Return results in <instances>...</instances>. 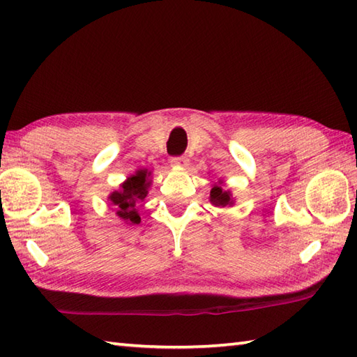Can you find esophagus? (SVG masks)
Instances as JSON below:
<instances>
[{
  "instance_id": "esophagus-1",
  "label": "esophagus",
  "mask_w": 357,
  "mask_h": 357,
  "mask_svg": "<svg viewBox=\"0 0 357 357\" xmlns=\"http://www.w3.org/2000/svg\"><path fill=\"white\" fill-rule=\"evenodd\" d=\"M170 164L173 167H185L188 164V158L187 156H174L170 159Z\"/></svg>"
}]
</instances>
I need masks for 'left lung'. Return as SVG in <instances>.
Returning a JSON list of instances; mask_svg holds the SVG:
<instances>
[{"instance_id": "left-lung-1", "label": "left lung", "mask_w": 357, "mask_h": 357, "mask_svg": "<svg viewBox=\"0 0 357 357\" xmlns=\"http://www.w3.org/2000/svg\"><path fill=\"white\" fill-rule=\"evenodd\" d=\"M210 201L218 207H225L229 204H233L230 199V192H224L221 185H215L210 192Z\"/></svg>"}]
</instances>
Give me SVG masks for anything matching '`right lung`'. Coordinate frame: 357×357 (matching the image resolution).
I'll list each match as a JSON object with an SVG mask.
<instances>
[{"label":"right lung","mask_w":357,"mask_h":357,"mask_svg":"<svg viewBox=\"0 0 357 357\" xmlns=\"http://www.w3.org/2000/svg\"><path fill=\"white\" fill-rule=\"evenodd\" d=\"M150 176V174H149ZM150 187V181L147 178V170H138L136 174L128 178L121 185L119 192H113L109 199L112 206L115 207L116 215L130 224H139L141 218L136 207L147 196V188Z\"/></svg>","instance_id":"obj_1"}]
</instances>
